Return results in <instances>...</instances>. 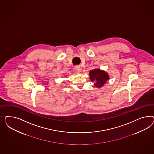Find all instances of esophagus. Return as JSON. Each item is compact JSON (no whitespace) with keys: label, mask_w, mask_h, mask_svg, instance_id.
Returning <instances> with one entry per match:
<instances>
[{"label":"esophagus","mask_w":154,"mask_h":154,"mask_svg":"<svg viewBox=\"0 0 154 154\" xmlns=\"http://www.w3.org/2000/svg\"><path fill=\"white\" fill-rule=\"evenodd\" d=\"M75 70H77L78 72H81L82 70V68L79 66H75Z\"/></svg>","instance_id":"1"}]
</instances>
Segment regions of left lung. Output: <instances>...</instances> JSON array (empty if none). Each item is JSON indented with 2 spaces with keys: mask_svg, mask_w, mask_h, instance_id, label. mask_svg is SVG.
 Segmentation results:
<instances>
[{
  "mask_svg": "<svg viewBox=\"0 0 154 154\" xmlns=\"http://www.w3.org/2000/svg\"><path fill=\"white\" fill-rule=\"evenodd\" d=\"M90 79L94 82L95 88H100L109 79L108 73L104 70L99 68H95L91 70L89 72Z\"/></svg>",
  "mask_w": 154,
  "mask_h": 154,
  "instance_id": "obj_1",
  "label": "left lung"
}]
</instances>
